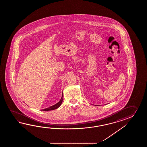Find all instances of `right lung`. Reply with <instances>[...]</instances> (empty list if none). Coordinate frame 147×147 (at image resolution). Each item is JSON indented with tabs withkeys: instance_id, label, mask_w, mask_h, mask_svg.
<instances>
[{
	"instance_id": "add662e5",
	"label": "right lung",
	"mask_w": 147,
	"mask_h": 147,
	"mask_svg": "<svg viewBox=\"0 0 147 147\" xmlns=\"http://www.w3.org/2000/svg\"><path fill=\"white\" fill-rule=\"evenodd\" d=\"M63 95H62V97H61V99L59 101L58 103H57L56 104H55V105H53V106H52L49 107V108H46V109H44L41 110H42V111H50V110H53L57 109V108H59V107L60 106V105H61L62 102H63Z\"/></svg>"
}]
</instances>
